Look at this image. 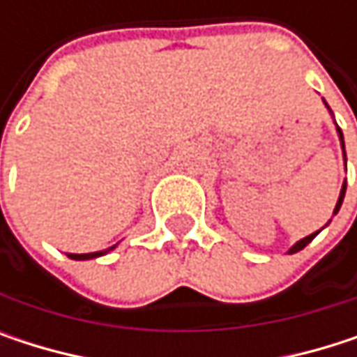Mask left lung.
Returning a JSON list of instances; mask_svg holds the SVG:
<instances>
[{"label": "left lung", "mask_w": 357, "mask_h": 357, "mask_svg": "<svg viewBox=\"0 0 357 357\" xmlns=\"http://www.w3.org/2000/svg\"><path fill=\"white\" fill-rule=\"evenodd\" d=\"M326 105V103H324ZM326 109H328V105H326ZM331 111V109H328ZM331 115H333V111H331ZM337 134H339V140H341V149H343V159H345V142H343V132H341V128L337 126ZM347 161V159H345ZM345 188H347V183L343 181V185H341V192H339V198H337V204H335V211H333V215H337L339 213V208H341V204H343V198H345ZM321 234V229L319 231H314V234H310V236H306L304 240H300V242H296L291 248H289V254H296V252H300V250H304L317 236Z\"/></svg>", "instance_id": "obj_1"}]
</instances>
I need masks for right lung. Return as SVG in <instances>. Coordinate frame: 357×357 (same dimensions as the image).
<instances>
[{
	"instance_id": "right-lung-1",
	"label": "right lung",
	"mask_w": 357,
	"mask_h": 357,
	"mask_svg": "<svg viewBox=\"0 0 357 357\" xmlns=\"http://www.w3.org/2000/svg\"><path fill=\"white\" fill-rule=\"evenodd\" d=\"M117 246V244H115ZM115 246H111V248L107 250H101V252H89V254H68L72 260H91V258H97V256H103V254H107V252H111V250L115 248Z\"/></svg>"
}]
</instances>
